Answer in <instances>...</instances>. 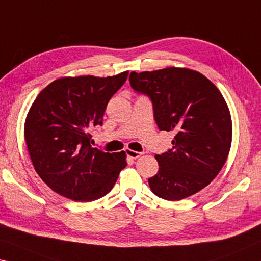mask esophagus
I'll return each instance as SVG.
<instances>
[{
  "mask_svg": "<svg viewBox=\"0 0 261 261\" xmlns=\"http://www.w3.org/2000/svg\"><path fill=\"white\" fill-rule=\"evenodd\" d=\"M125 153H126L127 158H130V159H137V158H139L140 155H142V153H140V152L130 150V148H126Z\"/></svg>",
  "mask_w": 261,
  "mask_h": 261,
  "instance_id": "esophagus-1",
  "label": "esophagus"
}]
</instances>
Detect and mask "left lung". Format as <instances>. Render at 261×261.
I'll return each instance as SVG.
<instances>
[{
  "label": "left lung",
  "instance_id": "8db88e82",
  "mask_svg": "<svg viewBox=\"0 0 261 261\" xmlns=\"http://www.w3.org/2000/svg\"><path fill=\"white\" fill-rule=\"evenodd\" d=\"M136 92L150 96L160 130L174 131L173 148L156 154L159 171L148 179L156 196L179 201L217 176L229 155L232 121L220 90L189 68L167 67L130 74Z\"/></svg>",
  "mask_w": 261,
  "mask_h": 261
}]
</instances>
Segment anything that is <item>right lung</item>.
<instances>
[{
	"label": "right lung",
	"instance_id": "1",
	"mask_svg": "<svg viewBox=\"0 0 261 261\" xmlns=\"http://www.w3.org/2000/svg\"><path fill=\"white\" fill-rule=\"evenodd\" d=\"M114 76H65L41 90L24 124L35 171L53 192L79 202L97 200L114 187L126 166L125 152H102L90 145L107 105L126 81Z\"/></svg>",
	"mask_w": 261,
	"mask_h": 261
}]
</instances>
